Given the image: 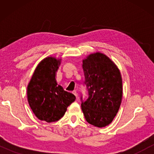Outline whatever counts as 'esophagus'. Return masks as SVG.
Returning <instances> with one entry per match:
<instances>
[{"label":"esophagus","instance_id":"obj_1","mask_svg":"<svg viewBox=\"0 0 154 154\" xmlns=\"http://www.w3.org/2000/svg\"><path fill=\"white\" fill-rule=\"evenodd\" d=\"M73 94H74V95L76 97V98H78V93H77V92H76V90H73Z\"/></svg>","mask_w":154,"mask_h":154}]
</instances>
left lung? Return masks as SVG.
Segmentation results:
<instances>
[{
	"mask_svg": "<svg viewBox=\"0 0 154 154\" xmlns=\"http://www.w3.org/2000/svg\"><path fill=\"white\" fill-rule=\"evenodd\" d=\"M88 98L81 109L88 123L104 128L113 121L121 106L123 83L120 70L106 54L97 52L83 60ZM82 100V97H81Z\"/></svg>",
	"mask_w": 154,
	"mask_h": 154,
	"instance_id": "left-lung-1",
	"label": "left lung"
}]
</instances>
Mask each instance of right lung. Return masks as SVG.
Returning <instances> with one entry per match:
<instances>
[{"label":"right lung","instance_id":"add662e5","mask_svg":"<svg viewBox=\"0 0 154 154\" xmlns=\"http://www.w3.org/2000/svg\"><path fill=\"white\" fill-rule=\"evenodd\" d=\"M62 59L47 57L35 68L27 85V100L31 110L41 121H57L75 100L74 94L58 85L57 71Z\"/></svg>","mask_w":154,"mask_h":154}]
</instances>
